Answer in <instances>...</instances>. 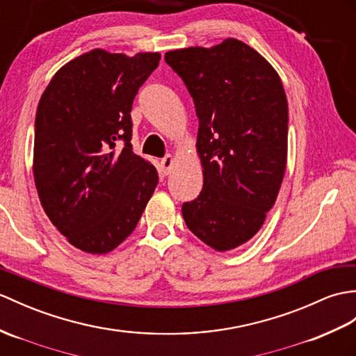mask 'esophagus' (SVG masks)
<instances>
[{"instance_id":"obj_1","label":"esophagus","mask_w":356,"mask_h":356,"mask_svg":"<svg viewBox=\"0 0 356 356\" xmlns=\"http://www.w3.org/2000/svg\"><path fill=\"white\" fill-rule=\"evenodd\" d=\"M172 163H175V158H172L171 154H167V156H165V158L161 161V167H162L163 175H168L171 167H172Z\"/></svg>"}]
</instances>
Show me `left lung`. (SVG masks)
<instances>
[{
	"mask_svg": "<svg viewBox=\"0 0 356 356\" xmlns=\"http://www.w3.org/2000/svg\"><path fill=\"white\" fill-rule=\"evenodd\" d=\"M198 117L203 189L181 206L188 229L218 252L256 235L282 184L288 103L275 68L238 39L165 54Z\"/></svg>",
	"mask_w": 356,
	"mask_h": 356,
	"instance_id": "obj_1",
	"label": "left lung"
}]
</instances>
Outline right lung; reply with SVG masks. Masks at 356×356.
Listing matches in <instances>:
<instances>
[{
  "mask_svg": "<svg viewBox=\"0 0 356 356\" xmlns=\"http://www.w3.org/2000/svg\"><path fill=\"white\" fill-rule=\"evenodd\" d=\"M159 53L104 49L54 74L38 106L33 175L48 218L77 249L103 254L134 232L158 171L131 150V104ZM121 140L124 147L115 151Z\"/></svg>",
  "mask_w": 356,
  "mask_h": 356,
  "instance_id": "obj_1",
  "label": "right lung"
}]
</instances>
